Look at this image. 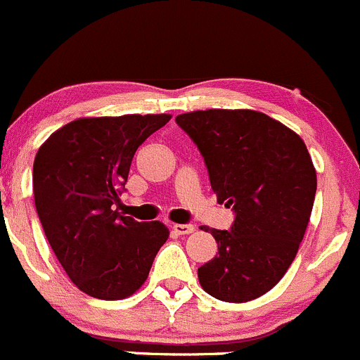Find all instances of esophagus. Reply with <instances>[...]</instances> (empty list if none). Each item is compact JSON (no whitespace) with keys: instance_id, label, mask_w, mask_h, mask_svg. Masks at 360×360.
Here are the masks:
<instances>
[{"instance_id":"obj_1","label":"esophagus","mask_w":360,"mask_h":360,"mask_svg":"<svg viewBox=\"0 0 360 360\" xmlns=\"http://www.w3.org/2000/svg\"><path fill=\"white\" fill-rule=\"evenodd\" d=\"M173 231H175L176 234L185 236V234H192V232L195 231V227L191 224H175L173 225Z\"/></svg>"}]
</instances>
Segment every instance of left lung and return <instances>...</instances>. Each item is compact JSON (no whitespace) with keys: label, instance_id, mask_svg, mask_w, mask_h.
Segmentation results:
<instances>
[{"label":"left lung","instance_id":"8db88e82","mask_svg":"<svg viewBox=\"0 0 360 360\" xmlns=\"http://www.w3.org/2000/svg\"><path fill=\"white\" fill-rule=\"evenodd\" d=\"M175 121L205 158L217 201L236 213L231 231L210 229L218 255L199 266V283L221 302L258 298L283 279L309 225L317 176L307 146L257 110H194Z\"/></svg>","mask_w":360,"mask_h":360}]
</instances>
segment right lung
Masks as SVG:
<instances>
[{"instance_id": "add662e5", "label": "right lung", "mask_w": 360, "mask_h": 360, "mask_svg": "<svg viewBox=\"0 0 360 360\" xmlns=\"http://www.w3.org/2000/svg\"><path fill=\"white\" fill-rule=\"evenodd\" d=\"M169 114L81 117L39 147L32 166L36 211L55 257L86 295L123 300L146 283L169 231L114 210L136 149Z\"/></svg>"}]
</instances>
